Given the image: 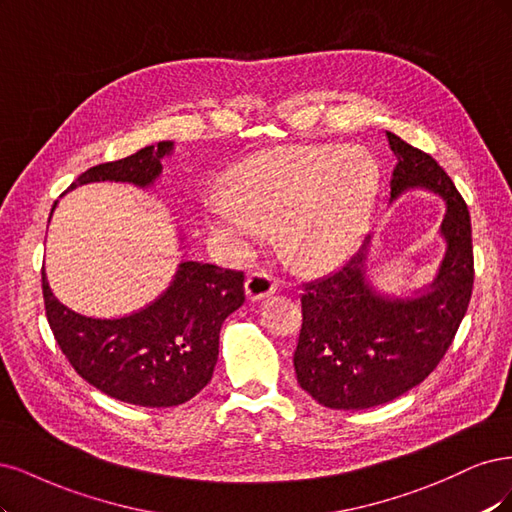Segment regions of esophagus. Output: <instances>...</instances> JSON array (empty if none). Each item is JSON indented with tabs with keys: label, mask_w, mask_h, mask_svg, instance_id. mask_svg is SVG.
I'll list each match as a JSON object with an SVG mask.
<instances>
[{
	"label": "esophagus",
	"mask_w": 512,
	"mask_h": 512,
	"mask_svg": "<svg viewBox=\"0 0 512 512\" xmlns=\"http://www.w3.org/2000/svg\"><path fill=\"white\" fill-rule=\"evenodd\" d=\"M276 289H278L276 278H272L268 272H253L244 280V293L249 302L266 300L268 295L276 293Z\"/></svg>",
	"instance_id": "34e87169"
}]
</instances>
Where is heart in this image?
Masks as SVG:
<instances>
[{
  "label": "heart",
  "mask_w": 512,
  "mask_h": 512,
  "mask_svg": "<svg viewBox=\"0 0 512 512\" xmlns=\"http://www.w3.org/2000/svg\"><path fill=\"white\" fill-rule=\"evenodd\" d=\"M378 187V163L361 148H280L240 163L229 193L208 202V225L238 246L261 238L263 225H278L300 263L332 266L364 238Z\"/></svg>",
  "instance_id": "heart-1"
}]
</instances>
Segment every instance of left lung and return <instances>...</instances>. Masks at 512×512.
Listing matches in <instances>:
<instances>
[{
	"label": "left lung",
	"mask_w": 512,
	"mask_h": 512,
	"mask_svg": "<svg viewBox=\"0 0 512 512\" xmlns=\"http://www.w3.org/2000/svg\"><path fill=\"white\" fill-rule=\"evenodd\" d=\"M398 157L391 202L410 189L442 197L444 257L430 285L389 295L372 283V236L340 270L306 285L293 366L298 383L327 408L364 410L425 381L451 346L474 283L472 229L453 180L419 148L387 131Z\"/></svg>",
	"instance_id": "8db88e82"
}]
</instances>
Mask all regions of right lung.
<instances>
[{
  "label": "right lung",
  "mask_w": 512,
  "mask_h": 512,
  "mask_svg": "<svg viewBox=\"0 0 512 512\" xmlns=\"http://www.w3.org/2000/svg\"><path fill=\"white\" fill-rule=\"evenodd\" d=\"M172 153V140L144 146L80 174L68 191L106 180L151 189L163 172V157ZM180 242V249H187L185 232H180ZM42 293L57 344L89 385L127 404L168 408L191 400L212 378L221 325L244 304V274L183 257L159 298L112 319L80 315L61 304L44 270Z\"/></svg>",
  "instance_id": "obj_1"
}]
</instances>
